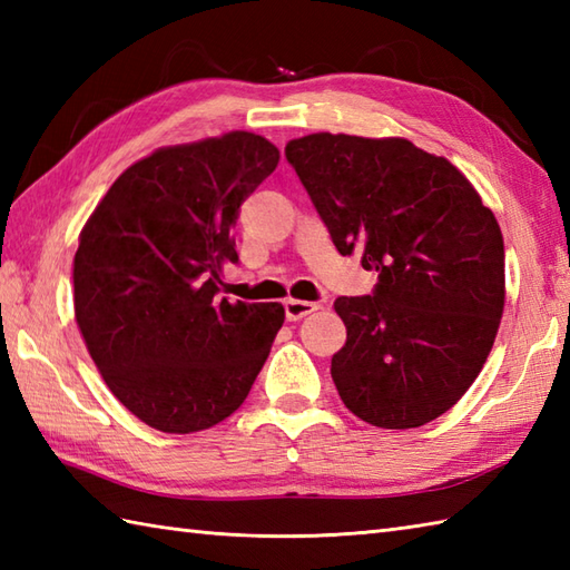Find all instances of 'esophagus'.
Returning a JSON list of instances; mask_svg holds the SVG:
<instances>
[{
    "label": "esophagus",
    "instance_id": "1",
    "mask_svg": "<svg viewBox=\"0 0 570 570\" xmlns=\"http://www.w3.org/2000/svg\"><path fill=\"white\" fill-rule=\"evenodd\" d=\"M318 304H311V301H298V298H286L284 301V313H286V321H301L306 318L308 313L318 311Z\"/></svg>",
    "mask_w": 570,
    "mask_h": 570
}]
</instances>
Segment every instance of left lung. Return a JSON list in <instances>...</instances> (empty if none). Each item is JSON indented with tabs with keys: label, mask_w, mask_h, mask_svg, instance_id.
Returning <instances> with one entry per match:
<instances>
[{
	"label": "left lung",
	"mask_w": 570,
	"mask_h": 570,
	"mask_svg": "<svg viewBox=\"0 0 570 570\" xmlns=\"http://www.w3.org/2000/svg\"><path fill=\"white\" fill-rule=\"evenodd\" d=\"M335 249L377 284L335 298L347 341L331 374L380 429H416L475 382L504 308V242L478 190L409 139L308 135L286 144Z\"/></svg>",
	"instance_id": "1"
}]
</instances>
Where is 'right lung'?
Segmentation results:
<instances>
[{
    "instance_id": "obj_1",
    "label": "right lung",
    "mask_w": 570,
    "mask_h": 570,
    "mask_svg": "<svg viewBox=\"0 0 570 570\" xmlns=\"http://www.w3.org/2000/svg\"><path fill=\"white\" fill-rule=\"evenodd\" d=\"M278 164L249 131L166 147L119 176L80 233L76 321L110 392L164 433L210 429L245 402L282 304H229L239 208Z\"/></svg>"
}]
</instances>
